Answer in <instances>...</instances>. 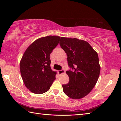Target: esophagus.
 I'll list each match as a JSON object with an SVG mask.
<instances>
[{"mask_svg": "<svg viewBox=\"0 0 121 121\" xmlns=\"http://www.w3.org/2000/svg\"><path fill=\"white\" fill-rule=\"evenodd\" d=\"M58 74L61 75V74H64V73H65V71L64 70V69H62V70H60V71H58Z\"/></svg>", "mask_w": 121, "mask_h": 121, "instance_id": "obj_1", "label": "esophagus"}]
</instances>
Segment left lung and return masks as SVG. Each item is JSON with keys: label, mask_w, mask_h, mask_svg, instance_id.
<instances>
[{"label": "left lung", "mask_w": 121, "mask_h": 121, "mask_svg": "<svg viewBox=\"0 0 121 121\" xmlns=\"http://www.w3.org/2000/svg\"><path fill=\"white\" fill-rule=\"evenodd\" d=\"M60 45L68 56V63L74 71H67L69 82L63 85L64 92L72 99H81L95 86L100 66L97 52L87 41L61 37Z\"/></svg>", "instance_id": "left-lung-1"}]
</instances>
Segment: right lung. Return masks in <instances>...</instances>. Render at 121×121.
Returning <instances> with one entry per match:
<instances>
[{"label":"right lung","mask_w":121,"mask_h":121,"mask_svg":"<svg viewBox=\"0 0 121 121\" xmlns=\"http://www.w3.org/2000/svg\"><path fill=\"white\" fill-rule=\"evenodd\" d=\"M60 37L48 36L36 39L26 50L20 63L22 78L27 89L35 94L49 90L56 72L50 67V54L59 43Z\"/></svg>","instance_id":"obj_1"}]
</instances>
